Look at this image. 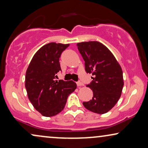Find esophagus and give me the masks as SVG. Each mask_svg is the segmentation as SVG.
Wrapping results in <instances>:
<instances>
[{
	"label": "esophagus",
	"instance_id": "34e87169",
	"mask_svg": "<svg viewBox=\"0 0 148 148\" xmlns=\"http://www.w3.org/2000/svg\"><path fill=\"white\" fill-rule=\"evenodd\" d=\"M76 85H77L78 87H80V86H83V83L80 81H78L77 83H76Z\"/></svg>",
	"mask_w": 148,
	"mask_h": 148
}]
</instances>
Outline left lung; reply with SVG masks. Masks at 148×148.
I'll use <instances>...</instances> for the list:
<instances>
[{"label": "left lung", "mask_w": 148, "mask_h": 148, "mask_svg": "<svg viewBox=\"0 0 148 148\" xmlns=\"http://www.w3.org/2000/svg\"><path fill=\"white\" fill-rule=\"evenodd\" d=\"M77 46L85 61L86 72L93 76V80L87 87L93 91V96L83 102V105L93 113H107L117 103L122 91L124 80L120 65L102 43L80 42Z\"/></svg>", "instance_id": "obj_1"}]
</instances>
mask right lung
<instances>
[{
  "label": "right lung",
  "mask_w": 148,
  "mask_h": 148,
  "mask_svg": "<svg viewBox=\"0 0 148 148\" xmlns=\"http://www.w3.org/2000/svg\"><path fill=\"white\" fill-rule=\"evenodd\" d=\"M70 44L51 42L43 46L33 56L25 76V87L30 102L45 117L63 111L67 99L76 89L72 80H55L61 71L59 58Z\"/></svg>",
  "instance_id": "1"
}]
</instances>
